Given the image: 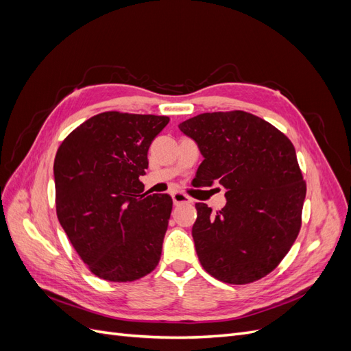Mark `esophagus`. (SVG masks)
<instances>
[{
	"instance_id": "34e87169",
	"label": "esophagus",
	"mask_w": 351,
	"mask_h": 351,
	"mask_svg": "<svg viewBox=\"0 0 351 351\" xmlns=\"http://www.w3.org/2000/svg\"><path fill=\"white\" fill-rule=\"evenodd\" d=\"M174 205H182V204H192V199H190L187 195L182 193V192H174L171 195Z\"/></svg>"
}]
</instances>
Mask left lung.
Here are the masks:
<instances>
[{
  "mask_svg": "<svg viewBox=\"0 0 351 351\" xmlns=\"http://www.w3.org/2000/svg\"><path fill=\"white\" fill-rule=\"evenodd\" d=\"M178 129L204 156L193 184L226 190L227 204L218 212L196 204L192 236L202 267L228 284L265 277L289 253L302 226L306 184L293 143L244 111L199 114Z\"/></svg>",
  "mask_w": 351,
  "mask_h": 351,
  "instance_id": "left-lung-1",
  "label": "left lung"
}]
</instances>
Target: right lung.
I'll return each instance as SVG.
<instances>
[{"label":"right lung","mask_w":351,"mask_h":351,"mask_svg":"<svg viewBox=\"0 0 351 351\" xmlns=\"http://www.w3.org/2000/svg\"><path fill=\"white\" fill-rule=\"evenodd\" d=\"M169 119L108 111L73 130L54 161L57 217L97 277L127 282L155 269L171 215L167 193H143L147 149Z\"/></svg>","instance_id":"add662e5"}]
</instances>
